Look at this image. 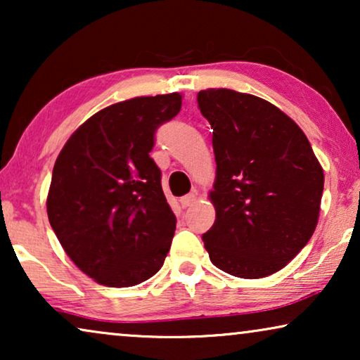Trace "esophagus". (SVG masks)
<instances>
[{
	"instance_id": "34e87169",
	"label": "esophagus",
	"mask_w": 360,
	"mask_h": 360,
	"mask_svg": "<svg viewBox=\"0 0 360 360\" xmlns=\"http://www.w3.org/2000/svg\"><path fill=\"white\" fill-rule=\"evenodd\" d=\"M196 198H198V195L195 193H188V195H185V196H181L180 198V205L184 206V208H188V206H191L196 201Z\"/></svg>"
}]
</instances>
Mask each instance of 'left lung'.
<instances>
[{
	"mask_svg": "<svg viewBox=\"0 0 360 360\" xmlns=\"http://www.w3.org/2000/svg\"><path fill=\"white\" fill-rule=\"evenodd\" d=\"M213 129L216 219L203 238L210 260L240 278L282 270L316 229L323 167L292 117L229 88L198 93Z\"/></svg>",
	"mask_w": 360,
	"mask_h": 360,
	"instance_id": "obj_1",
	"label": "left lung"
}]
</instances>
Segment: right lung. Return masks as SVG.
<instances>
[{
	"instance_id": "obj_1",
	"label": "right lung",
	"mask_w": 360,
	"mask_h": 360,
	"mask_svg": "<svg viewBox=\"0 0 360 360\" xmlns=\"http://www.w3.org/2000/svg\"><path fill=\"white\" fill-rule=\"evenodd\" d=\"M180 108V93L115 103L88 117L57 157L49 223L96 283L134 287L164 265L176 219L149 152L157 127Z\"/></svg>"
}]
</instances>
